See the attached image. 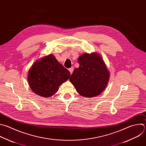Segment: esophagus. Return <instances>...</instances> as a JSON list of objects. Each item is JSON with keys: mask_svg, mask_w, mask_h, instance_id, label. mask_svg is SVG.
Instances as JSON below:
<instances>
[{"mask_svg": "<svg viewBox=\"0 0 146 146\" xmlns=\"http://www.w3.org/2000/svg\"><path fill=\"white\" fill-rule=\"evenodd\" d=\"M69 70L70 73L72 74V73H73V67H72V68H69Z\"/></svg>", "mask_w": 146, "mask_h": 146, "instance_id": "1", "label": "esophagus"}]
</instances>
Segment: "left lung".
Wrapping results in <instances>:
<instances>
[{
	"instance_id": "1",
	"label": "left lung",
	"mask_w": 146,
	"mask_h": 146,
	"mask_svg": "<svg viewBox=\"0 0 146 146\" xmlns=\"http://www.w3.org/2000/svg\"><path fill=\"white\" fill-rule=\"evenodd\" d=\"M80 66L76 68L69 80L77 92L86 98L98 96L106 89L110 72L99 54H83L78 58Z\"/></svg>"
}]
</instances>
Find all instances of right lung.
Here are the masks:
<instances>
[{"label": "right lung", "mask_w": 146, "mask_h": 146, "mask_svg": "<svg viewBox=\"0 0 146 146\" xmlns=\"http://www.w3.org/2000/svg\"><path fill=\"white\" fill-rule=\"evenodd\" d=\"M70 73L60 64L53 55L36 60L30 68L27 77L31 90L40 96L54 95L59 86L70 77Z\"/></svg>", "instance_id": "obj_1"}]
</instances>
